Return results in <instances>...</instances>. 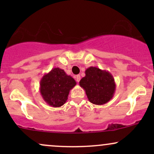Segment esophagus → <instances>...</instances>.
Listing matches in <instances>:
<instances>
[{"label":"esophagus","instance_id":"34e87169","mask_svg":"<svg viewBox=\"0 0 154 154\" xmlns=\"http://www.w3.org/2000/svg\"><path fill=\"white\" fill-rule=\"evenodd\" d=\"M75 78H76V80H77V82H79V80H80V75H77V76H76V77H75Z\"/></svg>","mask_w":154,"mask_h":154}]
</instances>
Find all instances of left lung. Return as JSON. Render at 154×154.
<instances>
[{"label": "left lung", "instance_id": "obj_1", "mask_svg": "<svg viewBox=\"0 0 154 154\" xmlns=\"http://www.w3.org/2000/svg\"><path fill=\"white\" fill-rule=\"evenodd\" d=\"M85 76L79 81V85L85 91L91 103L103 105L114 96L116 84L114 77L109 72L95 66L85 70Z\"/></svg>", "mask_w": 154, "mask_h": 154}]
</instances>
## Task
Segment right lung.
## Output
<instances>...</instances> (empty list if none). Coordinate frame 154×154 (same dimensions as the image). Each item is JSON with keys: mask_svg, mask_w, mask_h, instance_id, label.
<instances>
[{"mask_svg": "<svg viewBox=\"0 0 154 154\" xmlns=\"http://www.w3.org/2000/svg\"><path fill=\"white\" fill-rule=\"evenodd\" d=\"M76 84L77 82L71 76L56 67L45 74L40 79V94L49 106L60 107L66 103L69 93Z\"/></svg>", "mask_w": 154, "mask_h": 154, "instance_id": "right-lung-1", "label": "right lung"}]
</instances>
